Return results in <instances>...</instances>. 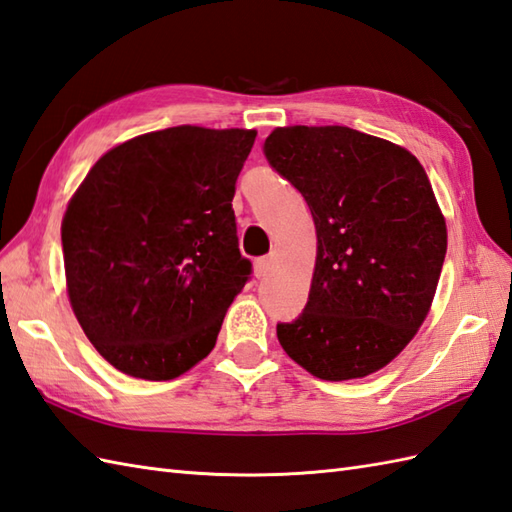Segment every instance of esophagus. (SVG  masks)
<instances>
[{
  "mask_svg": "<svg viewBox=\"0 0 512 512\" xmlns=\"http://www.w3.org/2000/svg\"><path fill=\"white\" fill-rule=\"evenodd\" d=\"M271 269H274V263H271V258H260L254 263V274L256 278H267L271 274Z\"/></svg>",
  "mask_w": 512,
  "mask_h": 512,
  "instance_id": "esophagus-1",
  "label": "esophagus"
}]
</instances>
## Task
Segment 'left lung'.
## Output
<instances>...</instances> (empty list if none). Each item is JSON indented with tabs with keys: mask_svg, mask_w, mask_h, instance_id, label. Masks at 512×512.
Returning <instances> with one entry per match:
<instances>
[{
	"mask_svg": "<svg viewBox=\"0 0 512 512\" xmlns=\"http://www.w3.org/2000/svg\"><path fill=\"white\" fill-rule=\"evenodd\" d=\"M265 155L302 192L317 234L309 302L278 324V342L317 379L368 377L412 342L445 263L447 223L425 168L337 124L278 127Z\"/></svg>",
	"mask_w": 512,
	"mask_h": 512,
	"instance_id": "1",
	"label": "left lung"
}]
</instances>
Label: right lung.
Here are the masks:
<instances>
[{"instance_id":"add662e5","label":"right lung","mask_w":512,"mask_h":512,"mask_svg":"<svg viewBox=\"0 0 512 512\" xmlns=\"http://www.w3.org/2000/svg\"><path fill=\"white\" fill-rule=\"evenodd\" d=\"M254 129L181 124L113 146L61 223L65 285L89 342L113 368L170 381L217 344L252 263L232 210Z\"/></svg>"}]
</instances>
